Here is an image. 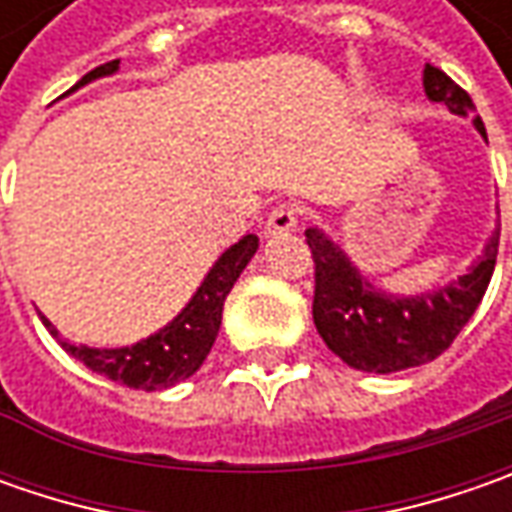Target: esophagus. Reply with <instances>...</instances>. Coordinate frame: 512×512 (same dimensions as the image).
Wrapping results in <instances>:
<instances>
[{
	"label": "esophagus",
	"instance_id": "34e87169",
	"mask_svg": "<svg viewBox=\"0 0 512 512\" xmlns=\"http://www.w3.org/2000/svg\"><path fill=\"white\" fill-rule=\"evenodd\" d=\"M299 216H302V210H299L296 202H282V205H276L270 210V216H267L265 236H282V233L296 230Z\"/></svg>",
	"mask_w": 512,
	"mask_h": 512
}]
</instances>
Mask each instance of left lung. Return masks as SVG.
Listing matches in <instances>:
<instances>
[{
	"instance_id": "8db88e82",
	"label": "left lung",
	"mask_w": 512,
	"mask_h": 512,
	"mask_svg": "<svg viewBox=\"0 0 512 512\" xmlns=\"http://www.w3.org/2000/svg\"><path fill=\"white\" fill-rule=\"evenodd\" d=\"M424 93L459 116L476 110L470 93L433 65H424ZM473 125L487 139L479 116ZM499 230L502 227L487 239L479 262L456 282L422 296H390L362 279L342 247L310 227L305 236L316 265L313 322L319 336L344 364L364 373H396L433 362L453 344L482 302L496 267Z\"/></svg>"
}]
</instances>
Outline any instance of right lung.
Masks as SVG:
<instances>
[{
    "mask_svg": "<svg viewBox=\"0 0 512 512\" xmlns=\"http://www.w3.org/2000/svg\"><path fill=\"white\" fill-rule=\"evenodd\" d=\"M119 62H108L90 70L88 76H82L79 85H85L96 76H108L116 70ZM76 85V88H79ZM259 247V239L253 233L242 236L233 247H227L225 253L216 259V265L210 267L205 282L193 293V299L187 307L159 333H153L142 342L130 344V347H85V344H70L59 339L56 327L50 325L48 319L39 313V319L45 322L50 333L59 339V344L68 350L73 359L90 367L93 373L105 376L110 382L128 384L136 390H159V387H170V384L190 379L202 362L207 359L210 347L216 342V333L222 325V307H225L230 287L236 285V279L242 276L247 262L253 259Z\"/></svg>",
    "mask_w": 512,
    "mask_h": 512,
    "instance_id": "right-lung-1",
    "label": "right lung"
}]
</instances>
